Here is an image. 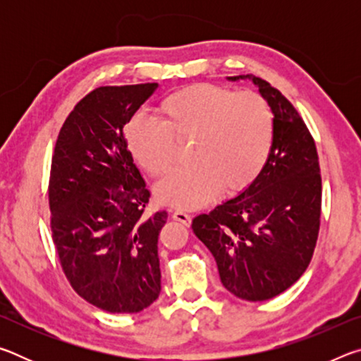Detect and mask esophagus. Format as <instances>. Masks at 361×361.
<instances>
[{"label": "esophagus", "mask_w": 361, "mask_h": 361, "mask_svg": "<svg viewBox=\"0 0 361 361\" xmlns=\"http://www.w3.org/2000/svg\"><path fill=\"white\" fill-rule=\"evenodd\" d=\"M173 219L175 221H180V223H183L185 226H189L191 224V215H188L186 212H183V210H176V212H173Z\"/></svg>", "instance_id": "34e87169"}]
</instances>
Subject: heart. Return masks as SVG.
<instances>
[{"label":"heart","mask_w":361,"mask_h":361,"mask_svg":"<svg viewBox=\"0 0 361 361\" xmlns=\"http://www.w3.org/2000/svg\"><path fill=\"white\" fill-rule=\"evenodd\" d=\"M159 122L133 119L126 127L130 156L151 176L173 166L175 142L192 138V164L175 170L156 188L161 204L192 210L224 191L253 185L269 161L274 114L259 94L215 84H191L169 94L157 106Z\"/></svg>","instance_id":"heart-1"}]
</instances>
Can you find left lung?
Returning a JSON list of instances; mask_svg holds the SVG:
<instances>
[{
	"label": "left lung",
	"instance_id": "left-lung-1",
	"mask_svg": "<svg viewBox=\"0 0 361 361\" xmlns=\"http://www.w3.org/2000/svg\"><path fill=\"white\" fill-rule=\"evenodd\" d=\"M252 79L274 114V143L252 186L192 219V231L216 261L224 288L266 301L296 282L312 259L322 213L315 142L295 106L264 79Z\"/></svg>",
	"mask_w": 361,
	"mask_h": 361
}]
</instances>
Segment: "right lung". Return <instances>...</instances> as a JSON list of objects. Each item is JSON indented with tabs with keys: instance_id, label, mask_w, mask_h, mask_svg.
I'll use <instances>...</instances> for the list:
<instances>
[{
	"instance_id": "obj_1",
	"label": "right lung",
	"mask_w": 361,
	"mask_h": 361,
	"mask_svg": "<svg viewBox=\"0 0 361 361\" xmlns=\"http://www.w3.org/2000/svg\"><path fill=\"white\" fill-rule=\"evenodd\" d=\"M156 82L87 94L60 129L49 178L51 231L60 266L79 296L111 314H135L161 293L157 240L167 212L146 216L149 191L124 127Z\"/></svg>"
}]
</instances>
